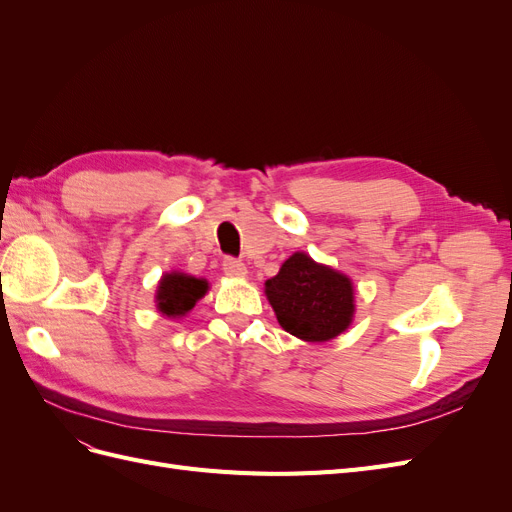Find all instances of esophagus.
I'll return each instance as SVG.
<instances>
[{
    "mask_svg": "<svg viewBox=\"0 0 512 512\" xmlns=\"http://www.w3.org/2000/svg\"><path fill=\"white\" fill-rule=\"evenodd\" d=\"M222 269H224V273H226L228 277H243V275L247 273V267L243 265L241 260H237V258H224Z\"/></svg>",
    "mask_w": 512,
    "mask_h": 512,
    "instance_id": "1",
    "label": "esophagus"
}]
</instances>
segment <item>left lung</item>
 Masks as SVG:
<instances>
[{
  "mask_svg": "<svg viewBox=\"0 0 512 512\" xmlns=\"http://www.w3.org/2000/svg\"><path fill=\"white\" fill-rule=\"evenodd\" d=\"M265 292L282 329L305 342H329L352 322V282L303 252L284 262Z\"/></svg>",
  "mask_w": 512,
  "mask_h": 512,
  "instance_id": "1",
  "label": "left lung"
}]
</instances>
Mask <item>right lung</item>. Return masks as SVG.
Segmentation results:
<instances>
[{
  "label": "right lung",
  "mask_w": 512,
  "mask_h": 512,
  "mask_svg": "<svg viewBox=\"0 0 512 512\" xmlns=\"http://www.w3.org/2000/svg\"><path fill=\"white\" fill-rule=\"evenodd\" d=\"M207 282L185 273H166L158 286V309L168 318H179L190 312L200 297H205Z\"/></svg>",
  "instance_id": "obj_1"
}]
</instances>
